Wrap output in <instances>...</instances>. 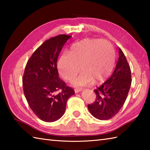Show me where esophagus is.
<instances>
[{"label":"esophagus","instance_id":"esophagus-1","mask_svg":"<svg viewBox=\"0 0 150 150\" xmlns=\"http://www.w3.org/2000/svg\"><path fill=\"white\" fill-rule=\"evenodd\" d=\"M82 90H83V88H75V93H78V92H79V91H82Z\"/></svg>","mask_w":150,"mask_h":150}]
</instances>
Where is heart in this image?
<instances>
[{
	"label": "heart",
	"instance_id": "heart-1",
	"mask_svg": "<svg viewBox=\"0 0 150 150\" xmlns=\"http://www.w3.org/2000/svg\"><path fill=\"white\" fill-rule=\"evenodd\" d=\"M114 64L115 52L108 40L84 39L73 44L68 53L60 55L57 67L62 77L69 81L81 68L82 71L72 81V84L84 86L91 84L93 80H104L112 71Z\"/></svg>",
	"mask_w": 150,
	"mask_h": 150
}]
</instances>
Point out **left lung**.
<instances>
[{
    "label": "left lung",
    "instance_id": "left-lung-1",
    "mask_svg": "<svg viewBox=\"0 0 150 150\" xmlns=\"http://www.w3.org/2000/svg\"><path fill=\"white\" fill-rule=\"evenodd\" d=\"M119 53V60L113 74L94 90L96 100L88 105L91 114L99 120L110 119L118 113L125 103L131 86L129 65L120 48Z\"/></svg>",
    "mask_w": 150,
    "mask_h": 150
}]
</instances>
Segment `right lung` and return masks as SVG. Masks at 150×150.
Wrapping results in <instances>:
<instances>
[{
	"mask_svg": "<svg viewBox=\"0 0 150 150\" xmlns=\"http://www.w3.org/2000/svg\"><path fill=\"white\" fill-rule=\"evenodd\" d=\"M70 37L59 35L46 40L30 57L24 69L22 85L25 97L33 113L45 122L61 118L67 100L75 93L59 78L57 66L60 51Z\"/></svg>",
	"mask_w": 150,
	"mask_h": 150,
	"instance_id": "1",
	"label": "right lung"
}]
</instances>
